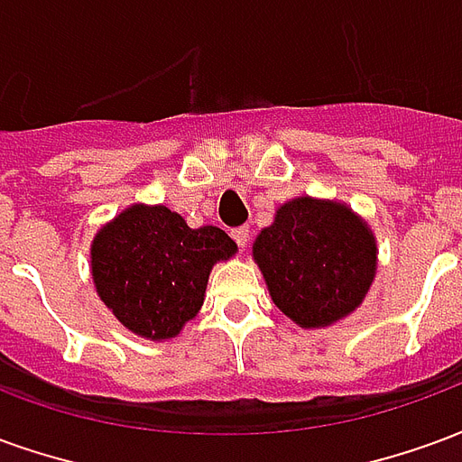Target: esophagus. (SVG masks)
<instances>
[{
  "instance_id": "esophagus-1",
  "label": "esophagus",
  "mask_w": 462,
  "mask_h": 462,
  "mask_svg": "<svg viewBox=\"0 0 462 462\" xmlns=\"http://www.w3.org/2000/svg\"><path fill=\"white\" fill-rule=\"evenodd\" d=\"M232 237H235V242H237L240 247H247V242H250V227H247V225L235 227V230H232Z\"/></svg>"
}]
</instances>
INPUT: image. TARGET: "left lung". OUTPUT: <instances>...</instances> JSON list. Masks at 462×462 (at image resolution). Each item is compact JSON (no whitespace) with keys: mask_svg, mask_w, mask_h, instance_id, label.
I'll return each mask as SVG.
<instances>
[{"mask_svg":"<svg viewBox=\"0 0 462 462\" xmlns=\"http://www.w3.org/2000/svg\"><path fill=\"white\" fill-rule=\"evenodd\" d=\"M277 310L301 329H324L361 307L378 267L376 235L346 202L300 195L252 245Z\"/></svg>","mask_w":462,"mask_h":462,"instance_id":"8db88e82","label":"left lung"}]
</instances>
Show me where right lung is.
Returning <instances> with one entry per match:
<instances>
[{
  "label": "right lung",
  "instance_id": "1",
  "mask_svg": "<svg viewBox=\"0 0 462 462\" xmlns=\"http://www.w3.org/2000/svg\"><path fill=\"white\" fill-rule=\"evenodd\" d=\"M235 252L237 245L220 227L192 230L165 205L133 202L94 235L91 277L125 329L168 341L198 317L212 267Z\"/></svg>",
  "mask_w": 462,
  "mask_h": 462
}]
</instances>
